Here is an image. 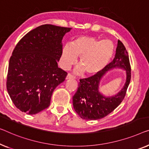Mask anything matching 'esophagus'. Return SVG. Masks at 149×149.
Returning <instances> with one entry per match:
<instances>
[{
    "mask_svg": "<svg viewBox=\"0 0 149 149\" xmlns=\"http://www.w3.org/2000/svg\"><path fill=\"white\" fill-rule=\"evenodd\" d=\"M75 77L74 75H73L72 74H68L66 76V79H74Z\"/></svg>",
    "mask_w": 149,
    "mask_h": 149,
    "instance_id": "34e87169",
    "label": "esophagus"
}]
</instances>
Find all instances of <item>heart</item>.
Wrapping results in <instances>:
<instances>
[{
    "instance_id": "b5f03b06",
    "label": "heart",
    "mask_w": 149,
    "mask_h": 149,
    "mask_svg": "<svg viewBox=\"0 0 149 149\" xmlns=\"http://www.w3.org/2000/svg\"><path fill=\"white\" fill-rule=\"evenodd\" d=\"M114 45L109 39L100 40L92 36H79L63 47L61 57L62 68L68 70L79 57L77 74L88 75L101 72L112 58Z\"/></svg>"
}]
</instances>
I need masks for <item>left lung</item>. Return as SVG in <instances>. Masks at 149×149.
<instances>
[{
  "label": "left lung",
  "mask_w": 149,
  "mask_h": 149,
  "mask_svg": "<svg viewBox=\"0 0 149 149\" xmlns=\"http://www.w3.org/2000/svg\"><path fill=\"white\" fill-rule=\"evenodd\" d=\"M118 67L126 70L127 78L123 88L113 97H104L99 92L100 80L106 71ZM131 78V69L127 51L118 40L113 61L98 74L79 79L78 88L73 96V106L79 117L84 120L103 118L114 111L125 97Z\"/></svg>",
  "instance_id": "8db88e82"
}]
</instances>
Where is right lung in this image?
Masks as SVG:
<instances>
[{
  "label": "right lung",
  "instance_id": "obj_1",
  "mask_svg": "<svg viewBox=\"0 0 149 149\" xmlns=\"http://www.w3.org/2000/svg\"><path fill=\"white\" fill-rule=\"evenodd\" d=\"M69 27L43 25L34 29L17 44L11 55L6 88L21 112L35 114L50 105L53 91L68 73L58 68L62 39Z\"/></svg>",
  "mask_w": 149,
  "mask_h": 149
}]
</instances>
